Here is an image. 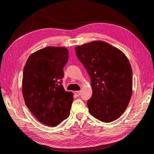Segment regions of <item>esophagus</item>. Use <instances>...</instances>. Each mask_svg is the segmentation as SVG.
Listing matches in <instances>:
<instances>
[{
  "instance_id": "34e87169",
  "label": "esophagus",
  "mask_w": 154,
  "mask_h": 154,
  "mask_svg": "<svg viewBox=\"0 0 154 154\" xmlns=\"http://www.w3.org/2000/svg\"><path fill=\"white\" fill-rule=\"evenodd\" d=\"M81 94V91H74V94L76 96H80Z\"/></svg>"
}]
</instances>
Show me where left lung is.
Returning a JSON list of instances; mask_svg holds the SVG:
<instances>
[{
	"mask_svg": "<svg viewBox=\"0 0 154 154\" xmlns=\"http://www.w3.org/2000/svg\"><path fill=\"white\" fill-rule=\"evenodd\" d=\"M74 49L91 80L89 113L105 123L117 119L127 109L132 93V70L128 58L104 41H93Z\"/></svg>",
	"mask_w": 154,
	"mask_h": 154,
	"instance_id": "obj_1",
	"label": "left lung"
}]
</instances>
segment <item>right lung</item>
I'll return each instance as SVG.
<instances>
[{"label":"right lung","instance_id":"add662e5","mask_svg":"<svg viewBox=\"0 0 154 154\" xmlns=\"http://www.w3.org/2000/svg\"><path fill=\"white\" fill-rule=\"evenodd\" d=\"M68 49L49 47L32 53L24 68L22 95L25 103L39 122L57 127L70 114L73 94L61 84Z\"/></svg>","mask_w":154,"mask_h":154}]
</instances>
